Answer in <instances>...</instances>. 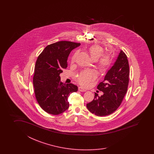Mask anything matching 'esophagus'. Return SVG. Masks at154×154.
Here are the masks:
<instances>
[{
  "mask_svg": "<svg viewBox=\"0 0 154 154\" xmlns=\"http://www.w3.org/2000/svg\"><path fill=\"white\" fill-rule=\"evenodd\" d=\"M79 91H80L81 92H85L86 91V90L84 89V88H82V87L81 86H80V87H79Z\"/></svg>",
  "mask_w": 154,
  "mask_h": 154,
  "instance_id": "obj_1",
  "label": "esophagus"
}]
</instances>
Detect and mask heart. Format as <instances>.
I'll return each instance as SVG.
<instances>
[{"mask_svg": "<svg viewBox=\"0 0 154 154\" xmlns=\"http://www.w3.org/2000/svg\"><path fill=\"white\" fill-rule=\"evenodd\" d=\"M103 49L101 46L93 45L89 48V53L92 59L96 61L97 67L101 72H104L108 69L112 62V56L108 53L103 54ZM76 54L72 56V61L74 62L75 60ZM97 78V74L94 70H86L79 75L77 80L79 84L82 86L87 88L91 85Z\"/></svg>", "mask_w": 154, "mask_h": 154, "instance_id": "obj_1", "label": "heart"}]
</instances>
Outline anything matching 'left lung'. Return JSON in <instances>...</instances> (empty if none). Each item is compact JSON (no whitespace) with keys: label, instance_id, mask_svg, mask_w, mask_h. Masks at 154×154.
Listing matches in <instances>:
<instances>
[{"label":"left lung","instance_id":"obj_1","mask_svg":"<svg viewBox=\"0 0 154 154\" xmlns=\"http://www.w3.org/2000/svg\"><path fill=\"white\" fill-rule=\"evenodd\" d=\"M129 66L127 57L121 51L114 65L105 75L97 88L103 92L95 93L94 99L86 104L88 111L97 116H106L116 111L121 104L128 89Z\"/></svg>","mask_w":154,"mask_h":154}]
</instances>
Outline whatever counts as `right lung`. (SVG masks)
<instances>
[{
  "mask_svg": "<svg viewBox=\"0 0 154 154\" xmlns=\"http://www.w3.org/2000/svg\"><path fill=\"white\" fill-rule=\"evenodd\" d=\"M80 45L65 41L54 43L47 46L36 60L33 78L35 94L40 107L49 114L66 111L69 95L78 91L77 86L60 82L59 75L67 67L70 53Z\"/></svg>",
  "mask_w": 154,
  "mask_h": 154,
  "instance_id": "add662e5",
  "label": "right lung"
}]
</instances>
